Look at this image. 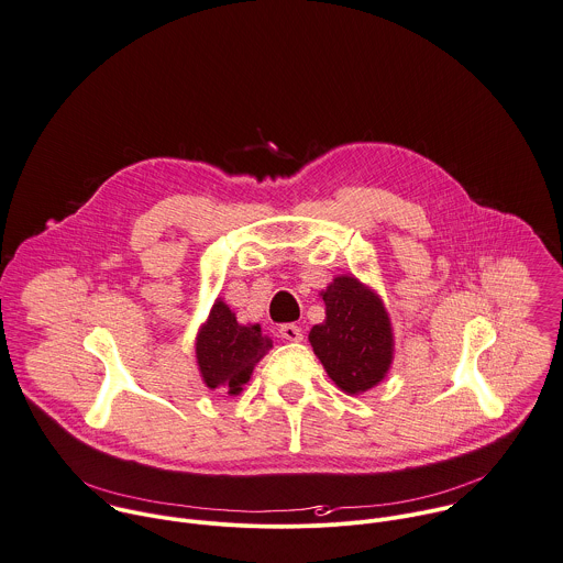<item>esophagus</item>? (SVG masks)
I'll list each match as a JSON object with an SVG mask.
<instances>
[{
    "mask_svg": "<svg viewBox=\"0 0 563 563\" xmlns=\"http://www.w3.org/2000/svg\"><path fill=\"white\" fill-rule=\"evenodd\" d=\"M278 333H280V338L287 340V342H302V329L296 327V324H283V327L278 329Z\"/></svg>",
    "mask_w": 563,
    "mask_h": 563,
    "instance_id": "obj_1",
    "label": "esophagus"
}]
</instances>
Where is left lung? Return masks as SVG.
<instances>
[{
    "label": "left lung",
    "mask_w": 563,
    "mask_h": 563,
    "mask_svg": "<svg viewBox=\"0 0 563 563\" xmlns=\"http://www.w3.org/2000/svg\"><path fill=\"white\" fill-rule=\"evenodd\" d=\"M320 296L327 318L309 331L313 353L342 393L364 395L386 379L395 360L390 313L353 274L335 276Z\"/></svg>",
    "instance_id": "obj_1"
}]
</instances>
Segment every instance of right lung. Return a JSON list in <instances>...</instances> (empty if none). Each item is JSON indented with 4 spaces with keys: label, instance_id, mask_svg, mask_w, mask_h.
<instances>
[{
    "label": "right lung",
    "instance_id": "obj_1",
    "mask_svg": "<svg viewBox=\"0 0 563 563\" xmlns=\"http://www.w3.org/2000/svg\"><path fill=\"white\" fill-rule=\"evenodd\" d=\"M269 349L272 340L263 335L261 324H239L234 311L217 298L195 338L201 382L208 390L236 397Z\"/></svg>",
    "mask_w": 563,
    "mask_h": 563
}]
</instances>
